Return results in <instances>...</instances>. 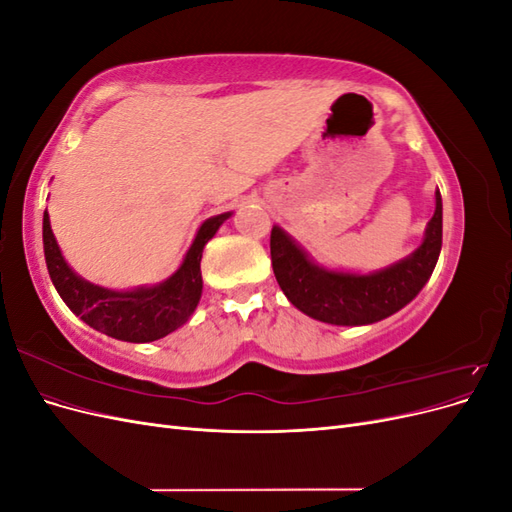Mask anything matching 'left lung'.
<instances>
[{"instance_id":"1","label":"left lung","mask_w":512,"mask_h":512,"mask_svg":"<svg viewBox=\"0 0 512 512\" xmlns=\"http://www.w3.org/2000/svg\"><path fill=\"white\" fill-rule=\"evenodd\" d=\"M442 250V196L416 250L382 271L359 275L318 267L280 226L271 230L275 280L288 301L309 318L361 327L389 318L406 307L427 284Z\"/></svg>"}]
</instances>
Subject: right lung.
Masks as SVG:
<instances>
[{
    "label": "right lung",
    "mask_w": 512,
    "mask_h": 512,
    "mask_svg": "<svg viewBox=\"0 0 512 512\" xmlns=\"http://www.w3.org/2000/svg\"><path fill=\"white\" fill-rule=\"evenodd\" d=\"M230 215L232 213H220L203 222L181 267L166 282L134 290H108L83 280L70 269L55 241L49 213L44 211L42 241L46 269L59 297L91 329L121 339V342H156L183 327L194 314L203 294L200 258H203L207 241L213 239Z\"/></svg>",
    "instance_id": "obj_1"
}]
</instances>
